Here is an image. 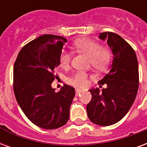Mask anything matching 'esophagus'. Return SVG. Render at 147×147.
Returning a JSON list of instances; mask_svg holds the SVG:
<instances>
[{
    "label": "esophagus",
    "instance_id": "1",
    "mask_svg": "<svg viewBox=\"0 0 147 147\" xmlns=\"http://www.w3.org/2000/svg\"><path fill=\"white\" fill-rule=\"evenodd\" d=\"M82 92L83 91H82V90H80V89H78V88H77V89H76V96H79Z\"/></svg>",
    "mask_w": 147,
    "mask_h": 147
}]
</instances>
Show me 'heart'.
I'll return each mask as SVG.
<instances>
[{"label":"heart","mask_w":147,"mask_h":147,"mask_svg":"<svg viewBox=\"0 0 147 147\" xmlns=\"http://www.w3.org/2000/svg\"><path fill=\"white\" fill-rule=\"evenodd\" d=\"M75 46L78 50L88 56L91 65L98 69L106 68L111 59V51L108 47L99 46V44L91 39H79L76 41ZM71 61V55L69 51L61 52L59 58V63L61 68L68 69ZM69 82L76 88H84L88 86V75L85 71H76Z\"/></svg>","instance_id":"obj_1"}]
</instances>
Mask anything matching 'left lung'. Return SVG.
<instances>
[{"label":"left lung","instance_id":"left-lung-1","mask_svg":"<svg viewBox=\"0 0 147 147\" xmlns=\"http://www.w3.org/2000/svg\"><path fill=\"white\" fill-rule=\"evenodd\" d=\"M113 54L110 69L98 82L106 88H91L92 99L86 106L88 119L99 126H111L126 116L136 98L139 87L138 61L135 51L119 34L113 32L99 34Z\"/></svg>","mask_w":147,"mask_h":147}]
</instances>
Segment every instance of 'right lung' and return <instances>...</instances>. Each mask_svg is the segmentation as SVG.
<instances>
[{
  "instance_id": "obj_1",
  "label": "right lung",
  "mask_w": 147,
  "mask_h": 147,
  "mask_svg": "<svg viewBox=\"0 0 147 147\" xmlns=\"http://www.w3.org/2000/svg\"><path fill=\"white\" fill-rule=\"evenodd\" d=\"M66 38L44 34L25 45L14 65V92L18 103L31 123L45 129L64 126L75 97V88L65 85L55 92L51 83L60 65Z\"/></svg>"
}]
</instances>
